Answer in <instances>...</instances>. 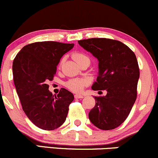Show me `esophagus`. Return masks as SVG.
Masks as SVG:
<instances>
[{
    "label": "esophagus",
    "mask_w": 158,
    "mask_h": 158,
    "mask_svg": "<svg viewBox=\"0 0 158 158\" xmlns=\"http://www.w3.org/2000/svg\"><path fill=\"white\" fill-rule=\"evenodd\" d=\"M75 98H83L84 96L82 94H75Z\"/></svg>",
    "instance_id": "obj_1"
}]
</instances>
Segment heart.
<instances>
[{"mask_svg": "<svg viewBox=\"0 0 158 158\" xmlns=\"http://www.w3.org/2000/svg\"><path fill=\"white\" fill-rule=\"evenodd\" d=\"M73 58L78 64L85 60H89V58L85 55V54H82V53H76L73 55ZM63 60L61 61V63ZM86 81L85 79H71L69 82L66 83V86L69 89L75 92H81L84 89V88L86 85Z\"/></svg>", "mask_w": 158, "mask_h": 158, "instance_id": "obj_1", "label": "heart"}]
</instances>
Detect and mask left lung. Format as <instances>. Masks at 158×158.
I'll return each mask as SVG.
<instances>
[{
    "label": "left lung",
    "mask_w": 158,
    "mask_h": 158,
    "mask_svg": "<svg viewBox=\"0 0 158 158\" xmlns=\"http://www.w3.org/2000/svg\"><path fill=\"white\" fill-rule=\"evenodd\" d=\"M78 42L98 60V76L92 89L107 91L105 96L94 97L89 119L102 130L115 129L127 118L137 97L140 73L135 54L117 40L94 38Z\"/></svg>",
    "instance_id": "left-lung-1"
}]
</instances>
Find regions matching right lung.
<instances>
[{
  "mask_svg": "<svg viewBox=\"0 0 158 158\" xmlns=\"http://www.w3.org/2000/svg\"><path fill=\"white\" fill-rule=\"evenodd\" d=\"M73 44L41 41L24 46L13 63L16 92L23 111L36 127L54 130L65 122L73 93L62 88L57 95L48 90V81L57 72V66Z\"/></svg>",
  "mask_w": 158,
  "mask_h": 158,
  "instance_id": "right-lung-1",
  "label": "right lung"
}]
</instances>
